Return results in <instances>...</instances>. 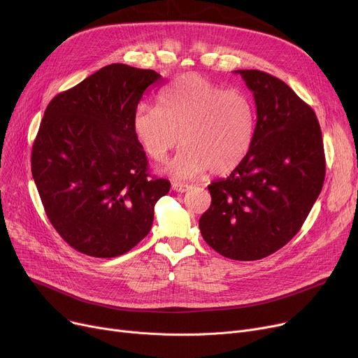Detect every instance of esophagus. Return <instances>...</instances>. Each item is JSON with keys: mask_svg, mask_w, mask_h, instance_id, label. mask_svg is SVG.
Returning a JSON list of instances; mask_svg holds the SVG:
<instances>
[{"mask_svg": "<svg viewBox=\"0 0 358 358\" xmlns=\"http://www.w3.org/2000/svg\"><path fill=\"white\" fill-rule=\"evenodd\" d=\"M172 189L179 192V194H185V192H187L190 189V185L187 183H180V182H173L172 183Z\"/></svg>", "mask_w": 358, "mask_h": 358, "instance_id": "obj_1", "label": "esophagus"}]
</instances>
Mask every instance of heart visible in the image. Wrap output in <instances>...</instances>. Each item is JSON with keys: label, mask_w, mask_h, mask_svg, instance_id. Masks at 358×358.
Instances as JSON below:
<instances>
[{"label": "heart", "mask_w": 358, "mask_h": 358, "mask_svg": "<svg viewBox=\"0 0 358 358\" xmlns=\"http://www.w3.org/2000/svg\"><path fill=\"white\" fill-rule=\"evenodd\" d=\"M133 131L155 162H164L182 142L185 148L169 163L176 179L194 178L206 169L222 175L248 155L255 136V108L241 90L189 73L159 96V106L137 104Z\"/></svg>", "instance_id": "obj_1"}]
</instances>
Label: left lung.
I'll return each mask as SVG.
<instances>
[{
  "label": "left lung",
  "mask_w": 358,
  "mask_h": 358,
  "mask_svg": "<svg viewBox=\"0 0 358 358\" xmlns=\"http://www.w3.org/2000/svg\"><path fill=\"white\" fill-rule=\"evenodd\" d=\"M235 73L254 93V142L228 178L208 186L212 202L199 229L217 254L257 261L301 229L322 189L325 156L314 110L289 86L259 70Z\"/></svg>",
  "instance_id": "obj_1"
}]
</instances>
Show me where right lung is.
<instances>
[{"label":"right lung","instance_id":"add662e5","mask_svg":"<svg viewBox=\"0 0 358 358\" xmlns=\"http://www.w3.org/2000/svg\"><path fill=\"white\" fill-rule=\"evenodd\" d=\"M162 76L110 64L54 97L31 152V173L51 225L94 258L129 252L150 231L156 202L171 189L150 178L133 113Z\"/></svg>","mask_w":358,"mask_h":358}]
</instances>
